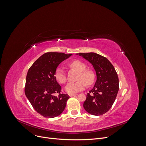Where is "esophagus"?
Returning a JSON list of instances; mask_svg holds the SVG:
<instances>
[{"mask_svg":"<svg viewBox=\"0 0 146 146\" xmlns=\"http://www.w3.org/2000/svg\"><path fill=\"white\" fill-rule=\"evenodd\" d=\"M78 94H69V96L70 97H73V96H77Z\"/></svg>","mask_w":146,"mask_h":146,"instance_id":"obj_1","label":"esophagus"}]
</instances>
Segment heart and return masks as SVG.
Segmentation results:
<instances>
[{
	"label": "heart",
	"instance_id": "obj_1",
	"mask_svg": "<svg viewBox=\"0 0 146 146\" xmlns=\"http://www.w3.org/2000/svg\"><path fill=\"white\" fill-rule=\"evenodd\" d=\"M69 66L71 68L80 72L77 80L76 83H69L64 88L66 92L69 94H75L76 92L83 90L86 88V84L91 85L94 82L95 74L90 69H86V66L85 63L79 60H74L70 63ZM55 77L56 81L61 84H64L67 80V77L64 70L58 68H57Z\"/></svg>",
	"mask_w": 146,
	"mask_h": 146
}]
</instances>
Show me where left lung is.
I'll return each instance as SVG.
<instances>
[{"label":"left lung","mask_w":146,"mask_h":146,"mask_svg":"<svg viewBox=\"0 0 146 146\" xmlns=\"http://www.w3.org/2000/svg\"><path fill=\"white\" fill-rule=\"evenodd\" d=\"M88 60L96 70L97 80L94 86L86 95L83 103L86 111L94 116H100L111 108L119 91V78L113 64L105 57L96 54H77Z\"/></svg>","instance_id":"8db88e82"}]
</instances>
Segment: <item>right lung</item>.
Listing matches in <instances>:
<instances>
[{
	"label": "right lung",
	"mask_w": 146,
	"mask_h": 146,
	"mask_svg": "<svg viewBox=\"0 0 146 146\" xmlns=\"http://www.w3.org/2000/svg\"><path fill=\"white\" fill-rule=\"evenodd\" d=\"M72 54L47 52L35 61L26 77L25 94L35 111L45 117L53 118L63 113L69 98L61 94V87L55 77L56 69ZM59 96H55L54 94Z\"/></svg>",
	"instance_id": "add662e5"
}]
</instances>
